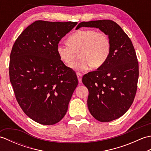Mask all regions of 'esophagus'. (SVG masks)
I'll use <instances>...</instances> for the list:
<instances>
[{"mask_svg": "<svg viewBox=\"0 0 151 151\" xmlns=\"http://www.w3.org/2000/svg\"><path fill=\"white\" fill-rule=\"evenodd\" d=\"M76 75H77V78H78L79 83H82V74L80 73H76Z\"/></svg>", "mask_w": 151, "mask_h": 151, "instance_id": "obj_1", "label": "esophagus"}]
</instances>
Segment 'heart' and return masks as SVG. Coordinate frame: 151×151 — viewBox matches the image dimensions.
<instances>
[{
	"label": "heart",
	"mask_w": 151,
	"mask_h": 151,
	"mask_svg": "<svg viewBox=\"0 0 151 151\" xmlns=\"http://www.w3.org/2000/svg\"><path fill=\"white\" fill-rule=\"evenodd\" d=\"M61 61L70 65L79 52L81 59L74 63L71 68L78 71H86L93 66L103 65L111 52L110 40L106 34L94 30H81L74 33L68 43H60L56 48Z\"/></svg>",
	"instance_id": "1"
}]
</instances>
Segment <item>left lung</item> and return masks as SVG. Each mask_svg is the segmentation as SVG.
Returning a JSON list of instances; mask_svg holds the SVG:
<instances>
[{"instance_id": "obj_1", "label": "left lung", "mask_w": 151, "mask_h": 151, "mask_svg": "<svg viewBox=\"0 0 151 151\" xmlns=\"http://www.w3.org/2000/svg\"><path fill=\"white\" fill-rule=\"evenodd\" d=\"M81 27L99 28L110 40L106 62L82 78L89 91V112L99 121L110 122L126 113L135 97L139 76L135 49L129 36L113 21L82 22L76 30Z\"/></svg>"}]
</instances>
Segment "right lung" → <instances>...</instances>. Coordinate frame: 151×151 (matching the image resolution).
I'll return each instance as SVG.
<instances>
[{"label":"right lung","instance_id":"right-lung-1","mask_svg":"<svg viewBox=\"0 0 151 151\" xmlns=\"http://www.w3.org/2000/svg\"><path fill=\"white\" fill-rule=\"evenodd\" d=\"M76 24L36 21L12 47L9 74L16 99L24 114L40 124L52 125L62 119L78 85L76 73L56 51L60 41Z\"/></svg>","mask_w":151,"mask_h":151}]
</instances>
